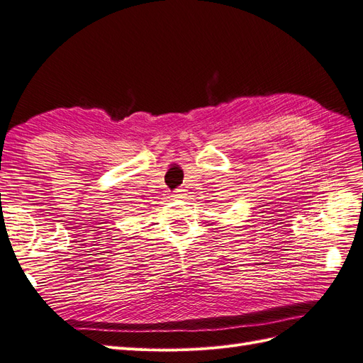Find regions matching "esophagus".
<instances>
[{"mask_svg":"<svg viewBox=\"0 0 363 363\" xmlns=\"http://www.w3.org/2000/svg\"><path fill=\"white\" fill-rule=\"evenodd\" d=\"M185 196H187V194H185V191L184 190H176V191H173V194H172V198L173 199H185Z\"/></svg>","mask_w":363,"mask_h":363,"instance_id":"1","label":"esophagus"}]
</instances>
